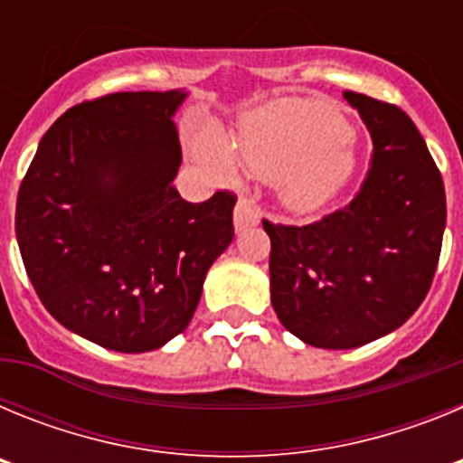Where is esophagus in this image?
<instances>
[{
  "instance_id": "1",
  "label": "esophagus",
  "mask_w": 463,
  "mask_h": 463,
  "mask_svg": "<svg viewBox=\"0 0 463 463\" xmlns=\"http://www.w3.org/2000/svg\"><path fill=\"white\" fill-rule=\"evenodd\" d=\"M260 224V208L255 206L252 199L248 196H241L239 202H236L234 208V227L236 232H245L248 227H255Z\"/></svg>"
}]
</instances>
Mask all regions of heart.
Listing matches in <instances>:
<instances>
[{"label":"heart","instance_id":"b5f03b06","mask_svg":"<svg viewBox=\"0 0 463 463\" xmlns=\"http://www.w3.org/2000/svg\"><path fill=\"white\" fill-rule=\"evenodd\" d=\"M350 127L322 101H276L243 118L234 141L236 157L264 181H276L289 211L313 213L334 202L353 178L357 157ZM203 157L222 175H234L227 143L211 138Z\"/></svg>","mask_w":463,"mask_h":463}]
</instances>
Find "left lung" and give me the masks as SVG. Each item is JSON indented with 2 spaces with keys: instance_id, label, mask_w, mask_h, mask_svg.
Here are the masks:
<instances>
[{
  "instance_id": "obj_1",
  "label": "left lung",
  "mask_w": 463,
  "mask_h": 463,
  "mask_svg": "<svg viewBox=\"0 0 463 463\" xmlns=\"http://www.w3.org/2000/svg\"><path fill=\"white\" fill-rule=\"evenodd\" d=\"M343 97L373 138L359 194L306 227L264 220L278 320L325 350L366 345L399 329L431 288L445 232L443 178L411 118L366 94Z\"/></svg>"
}]
</instances>
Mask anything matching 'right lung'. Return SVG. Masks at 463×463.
<instances>
[{
    "instance_id": "right-lung-1",
    "label": "right lung",
    "mask_w": 463,
    "mask_h": 463,
    "mask_svg": "<svg viewBox=\"0 0 463 463\" xmlns=\"http://www.w3.org/2000/svg\"><path fill=\"white\" fill-rule=\"evenodd\" d=\"M185 99L116 92L73 106L20 185L15 236L41 304L106 350L150 353L185 331L234 239V194L190 203L174 187Z\"/></svg>"
}]
</instances>
